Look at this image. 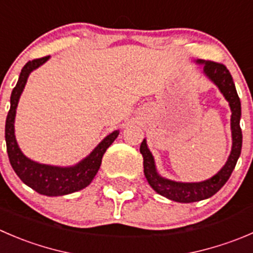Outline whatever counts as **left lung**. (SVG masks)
<instances>
[{
	"label": "left lung",
	"mask_w": 253,
	"mask_h": 253,
	"mask_svg": "<svg viewBox=\"0 0 253 253\" xmlns=\"http://www.w3.org/2000/svg\"><path fill=\"white\" fill-rule=\"evenodd\" d=\"M198 63L204 64V73L207 74V77H209L217 85V87L224 94L225 99L229 101L230 107H231L232 149L226 164L212 178L208 179L205 181H200V183H178V181H171L168 180V179L162 178L157 174L153 156L151 154L149 149L147 148L146 141L143 139L139 151L143 156L144 175H146L149 185L158 194L178 203L200 202V200L208 199V198L216 194L220 189L224 186V184L229 180L230 175H231L232 170L236 166L240 153H241L242 147V131L241 127H240L241 102H240V97L237 95L231 74L227 70V68L221 63H216V61L212 60H199Z\"/></svg>",
	"instance_id": "left-lung-1"
}]
</instances>
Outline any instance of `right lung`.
<instances>
[{
  "label": "right lung",
  "mask_w": 253,
  "mask_h": 253,
  "mask_svg": "<svg viewBox=\"0 0 253 253\" xmlns=\"http://www.w3.org/2000/svg\"><path fill=\"white\" fill-rule=\"evenodd\" d=\"M49 56L33 59L28 61L22 69L17 85L14 86L11 95V107L6 119V128H4V137H6L7 153H8L9 163L24 184L34 189L37 193L48 197H56V195H65L70 193L82 190L85 186L89 185L94 176L96 175L100 166H101L102 156L112 144V142L119 136V131H114L106 137L89 157L77 164L75 167L69 168H60V167L45 166L39 164L37 162L31 161L23 156L14 137V116H16L17 104L22 90L24 89L28 75L32 70L42 65L44 61L48 60Z\"/></svg>",
  "instance_id": "1"
}]
</instances>
